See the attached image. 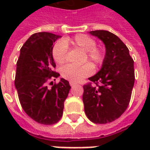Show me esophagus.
I'll use <instances>...</instances> for the list:
<instances>
[{
	"mask_svg": "<svg viewBox=\"0 0 150 150\" xmlns=\"http://www.w3.org/2000/svg\"><path fill=\"white\" fill-rule=\"evenodd\" d=\"M77 83H75V82H70V85L71 86V87H73V86H75V85H76Z\"/></svg>",
	"mask_w": 150,
	"mask_h": 150,
	"instance_id": "esophagus-1",
	"label": "esophagus"
}]
</instances>
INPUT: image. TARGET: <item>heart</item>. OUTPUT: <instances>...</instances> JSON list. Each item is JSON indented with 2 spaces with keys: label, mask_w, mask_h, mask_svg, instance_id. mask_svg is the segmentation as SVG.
<instances>
[{
  "label": "heart",
  "mask_w": 150,
  "mask_h": 150,
  "mask_svg": "<svg viewBox=\"0 0 150 150\" xmlns=\"http://www.w3.org/2000/svg\"><path fill=\"white\" fill-rule=\"evenodd\" d=\"M67 47L79 48L84 51L83 62L89 61L93 66H99L104 60V51L96 46L95 39L86 34H79L73 38H66L62 42H58L53 46L52 57L58 64H63L67 60ZM92 73V67L90 64L85 63L82 66L68 64L61 69L62 78L70 82H79Z\"/></svg>",
  "instance_id": "b5f03b06"
}]
</instances>
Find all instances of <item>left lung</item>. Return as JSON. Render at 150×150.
Returning a JSON list of instances; mask_svg holds the SVG:
<instances>
[{
	"instance_id": "8db88e82",
	"label": "left lung",
	"mask_w": 150,
	"mask_h": 150,
	"mask_svg": "<svg viewBox=\"0 0 150 150\" xmlns=\"http://www.w3.org/2000/svg\"><path fill=\"white\" fill-rule=\"evenodd\" d=\"M106 48L101 69L83 85V102L88 118L95 124H107L125 112L135 81L133 60L125 44L107 30L89 32Z\"/></svg>"
}]
</instances>
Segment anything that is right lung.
Returning a JSON list of instances; mask_svg holds the SVG:
<instances>
[{
	"mask_svg": "<svg viewBox=\"0 0 150 150\" xmlns=\"http://www.w3.org/2000/svg\"><path fill=\"white\" fill-rule=\"evenodd\" d=\"M59 38L48 32L31 35L21 48L17 62L15 88L20 104L31 119L42 125H54L61 119L71 89L64 79L58 83L51 81L59 76L54 71L56 65L51 53ZM49 81L50 88H47Z\"/></svg>",
	"mask_w": 150,
	"mask_h": 150,
	"instance_id": "right-lung-1",
	"label": "right lung"
}]
</instances>
